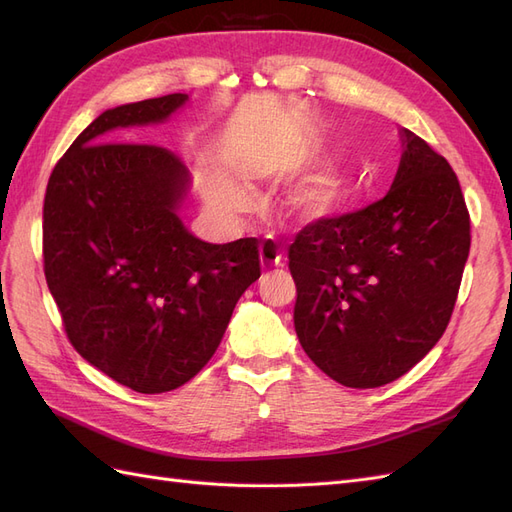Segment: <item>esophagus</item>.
Here are the masks:
<instances>
[{"label":"esophagus","mask_w":512,"mask_h":512,"mask_svg":"<svg viewBox=\"0 0 512 512\" xmlns=\"http://www.w3.org/2000/svg\"><path fill=\"white\" fill-rule=\"evenodd\" d=\"M258 252H260V265H262V269H265V271L282 265L284 252H282V247H280V243H277V241H273V239L262 241Z\"/></svg>","instance_id":"esophagus-1"}]
</instances>
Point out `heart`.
Wrapping results in <instances>:
<instances>
[{"label":"heart","instance_id":"1","mask_svg":"<svg viewBox=\"0 0 512 512\" xmlns=\"http://www.w3.org/2000/svg\"><path fill=\"white\" fill-rule=\"evenodd\" d=\"M284 164V160L271 158L262 162L260 168L265 170V173H275V170H280ZM346 198L348 181L344 170L333 160H327L290 185L280 200V213L292 226L318 224L335 218V215L344 209ZM213 200L220 209L232 211L241 207L243 196L237 190L226 188V185H218V188L213 190Z\"/></svg>","mask_w":512,"mask_h":512}]
</instances>
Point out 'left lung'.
I'll use <instances>...</instances> for the list:
<instances>
[{
    "label": "left lung",
    "mask_w": 512,
    "mask_h": 512,
    "mask_svg": "<svg viewBox=\"0 0 512 512\" xmlns=\"http://www.w3.org/2000/svg\"><path fill=\"white\" fill-rule=\"evenodd\" d=\"M389 194L297 232L288 269L297 284L294 331L324 374L376 389L438 344L470 254V213L455 170L421 136Z\"/></svg>",
    "instance_id": "left-lung-1"
}]
</instances>
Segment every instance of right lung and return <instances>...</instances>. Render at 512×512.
<instances>
[{"label":"right lung","instance_id":"obj_1","mask_svg":"<svg viewBox=\"0 0 512 512\" xmlns=\"http://www.w3.org/2000/svg\"><path fill=\"white\" fill-rule=\"evenodd\" d=\"M185 100L168 94L104 111L59 158L44 194V277L70 344L147 395L177 389L209 363L260 277L254 237L215 245L181 224L188 168L173 151L108 143Z\"/></svg>","mask_w":512,"mask_h":512}]
</instances>
